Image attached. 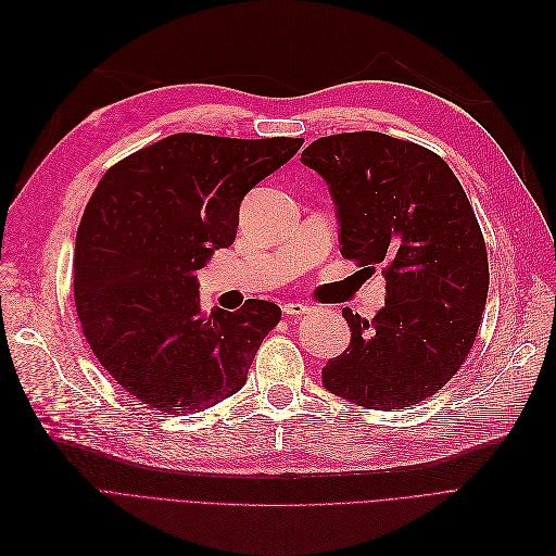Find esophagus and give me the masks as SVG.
Wrapping results in <instances>:
<instances>
[{
    "instance_id": "obj_1",
    "label": "esophagus",
    "mask_w": 556,
    "mask_h": 556,
    "mask_svg": "<svg viewBox=\"0 0 556 556\" xmlns=\"http://www.w3.org/2000/svg\"><path fill=\"white\" fill-rule=\"evenodd\" d=\"M309 312H312V305L301 303V301H289V303L282 305L285 316H303V314H309Z\"/></svg>"
}]
</instances>
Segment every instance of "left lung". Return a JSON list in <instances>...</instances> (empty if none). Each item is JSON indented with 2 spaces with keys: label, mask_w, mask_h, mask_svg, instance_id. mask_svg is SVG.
I'll return each instance as SVG.
<instances>
[{
  "label": "left lung",
  "mask_w": 556,
  "mask_h": 556,
  "mask_svg": "<svg viewBox=\"0 0 556 556\" xmlns=\"http://www.w3.org/2000/svg\"><path fill=\"white\" fill-rule=\"evenodd\" d=\"M301 163L334 203L339 251L382 264L387 301L371 321L349 307L351 343L324 387L359 407L403 409L434 395L464 364L489 294L486 247L445 161L376 130L314 140Z\"/></svg>",
  "instance_id": "left-lung-1"
}]
</instances>
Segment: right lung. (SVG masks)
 I'll return each mask as SVG.
<instances>
[{
	"label": "right lung",
	"mask_w": 556,
	"mask_h": 556,
	"mask_svg": "<svg viewBox=\"0 0 556 556\" xmlns=\"http://www.w3.org/2000/svg\"><path fill=\"white\" fill-rule=\"evenodd\" d=\"M301 138L176 134L99 180L76 232L74 301L92 353L140 405L188 416L237 393L280 307L203 312L197 271L235 242L242 199Z\"/></svg>",
	"instance_id": "right-lung-1"
}]
</instances>
